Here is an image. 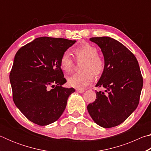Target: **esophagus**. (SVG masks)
Segmentation results:
<instances>
[{
  "label": "esophagus",
  "mask_w": 151,
  "mask_h": 151,
  "mask_svg": "<svg viewBox=\"0 0 151 151\" xmlns=\"http://www.w3.org/2000/svg\"><path fill=\"white\" fill-rule=\"evenodd\" d=\"M85 89H82V88H78L76 89V91L78 92V93H83L85 92Z\"/></svg>",
  "instance_id": "34e87169"
}]
</instances>
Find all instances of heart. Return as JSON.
Returning <instances> with one entry per match:
<instances>
[{
	"label": "heart",
	"instance_id": "obj_1",
	"mask_svg": "<svg viewBox=\"0 0 151 151\" xmlns=\"http://www.w3.org/2000/svg\"><path fill=\"white\" fill-rule=\"evenodd\" d=\"M77 60H85L81 73H74L67 78V84L71 87L83 88L93 80L94 75H99L104 68L103 59L98 56L96 48L88 44H85L74 49ZM60 66L64 72L68 73L72 70L73 60L68 52H64L60 58Z\"/></svg>",
	"mask_w": 151,
	"mask_h": 151
}]
</instances>
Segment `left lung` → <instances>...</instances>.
I'll return each mask as SVG.
<instances>
[{
  "instance_id": "left-lung-1",
  "label": "left lung",
  "mask_w": 151,
  "mask_h": 151,
  "mask_svg": "<svg viewBox=\"0 0 151 151\" xmlns=\"http://www.w3.org/2000/svg\"><path fill=\"white\" fill-rule=\"evenodd\" d=\"M100 47L104 68L96 86V99L87 106L95 123L103 128L118 126L138 106L143 79L135 56L118 40L109 37L90 39Z\"/></svg>"
}]
</instances>
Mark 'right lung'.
<instances>
[{"mask_svg": "<svg viewBox=\"0 0 151 151\" xmlns=\"http://www.w3.org/2000/svg\"><path fill=\"white\" fill-rule=\"evenodd\" d=\"M76 40L39 37L17 51L10 73L15 105L27 118L40 126L52 123L65 111L73 88L66 83L60 58Z\"/></svg>", "mask_w": 151, "mask_h": 151, "instance_id": "right-lung-1", "label": "right lung"}]
</instances>
